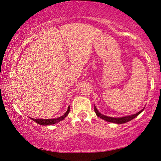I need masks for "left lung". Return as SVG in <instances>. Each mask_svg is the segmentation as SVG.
I'll use <instances>...</instances> for the list:
<instances>
[{
  "label": "left lung",
  "instance_id": "1",
  "mask_svg": "<svg viewBox=\"0 0 161 161\" xmlns=\"http://www.w3.org/2000/svg\"><path fill=\"white\" fill-rule=\"evenodd\" d=\"M144 108H143L142 111H140L139 112H138V113H136L135 114H133V115L122 116V117H119V118H114V117H111V116H105V115H103V114H100V112L98 111V110L97 109L95 105H94V111H95L97 116L98 117L103 119L107 121V122L116 123V124H124V123H126L127 122H129V121L133 119L134 118H136V116L139 115V114L142 113L143 111H144Z\"/></svg>",
  "mask_w": 161,
  "mask_h": 161
}]
</instances>
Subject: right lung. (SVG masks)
<instances>
[{"mask_svg": "<svg viewBox=\"0 0 161 161\" xmlns=\"http://www.w3.org/2000/svg\"><path fill=\"white\" fill-rule=\"evenodd\" d=\"M69 109L70 107L69 105L68 107L67 111H66V113L64 114L63 116H60L58 118H56V119H34V118H31V119H32L33 121H34L35 122H36L37 124L41 125H54L56 123H58L59 122H61V120L64 119V118L68 115V114L69 113Z\"/></svg>", "mask_w": 161, "mask_h": 161, "instance_id": "obj_1", "label": "right lung"}]
</instances>
